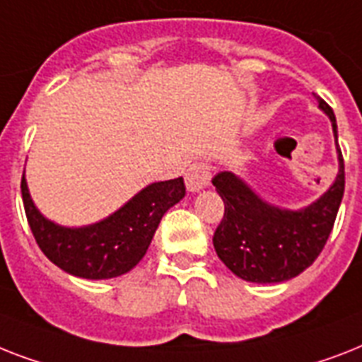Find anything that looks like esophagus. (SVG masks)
Masks as SVG:
<instances>
[{
  "label": "esophagus",
  "instance_id": "1",
  "mask_svg": "<svg viewBox=\"0 0 362 362\" xmlns=\"http://www.w3.org/2000/svg\"><path fill=\"white\" fill-rule=\"evenodd\" d=\"M185 183L190 192H198V190L209 187L211 183V170L205 163H194L190 164L185 175Z\"/></svg>",
  "mask_w": 362,
  "mask_h": 362
}]
</instances>
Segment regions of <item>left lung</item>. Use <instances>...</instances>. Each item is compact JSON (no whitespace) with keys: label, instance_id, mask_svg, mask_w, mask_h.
I'll use <instances>...</instances> for the list:
<instances>
[{"label":"left lung","instance_id":"8db88e82","mask_svg":"<svg viewBox=\"0 0 362 362\" xmlns=\"http://www.w3.org/2000/svg\"><path fill=\"white\" fill-rule=\"evenodd\" d=\"M337 138V117L320 99ZM337 181L331 189L300 211H286L265 204L241 179L230 172L216 173L213 185L224 202V216L216 226L213 245L218 258L239 279L258 284L284 282L306 267L325 247L344 196V158L338 149Z\"/></svg>","mask_w":362,"mask_h":362}]
</instances>
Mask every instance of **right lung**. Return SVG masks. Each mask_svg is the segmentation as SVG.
Wrapping results in <instances>:
<instances>
[{"mask_svg": "<svg viewBox=\"0 0 362 362\" xmlns=\"http://www.w3.org/2000/svg\"><path fill=\"white\" fill-rule=\"evenodd\" d=\"M22 199L31 233L45 256L80 279H114L146 256L158 222L185 196L183 177L153 183L108 218L86 228H63L46 221L31 202L22 175Z\"/></svg>", "mask_w": 362, "mask_h": 362, "instance_id": "obj_1", "label": "right lung"}]
</instances>
